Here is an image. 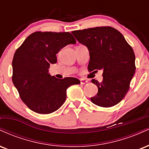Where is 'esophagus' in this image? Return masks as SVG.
Returning <instances> with one entry per match:
<instances>
[{"label":"esophagus","mask_w":149,"mask_h":149,"mask_svg":"<svg viewBox=\"0 0 149 149\" xmlns=\"http://www.w3.org/2000/svg\"><path fill=\"white\" fill-rule=\"evenodd\" d=\"M88 82V80H85V79H83V78H81V79L80 80V83L81 85H84L85 83H87Z\"/></svg>","instance_id":"34e87169"}]
</instances>
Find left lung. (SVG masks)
I'll return each mask as SVG.
<instances>
[{
  "instance_id": "1",
  "label": "left lung",
  "mask_w": 149,
  "mask_h": 149,
  "mask_svg": "<svg viewBox=\"0 0 149 149\" xmlns=\"http://www.w3.org/2000/svg\"><path fill=\"white\" fill-rule=\"evenodd\" d=\"M78 41L88 47L90 52L88 71H103V80L92 83L98 88L93 104L111 107L126 95L134 75L135 55L132 47L120 32L111 26H97L71 32Z\"/></svg>"
}]
</instances>
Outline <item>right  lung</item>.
Returning a JSON list of instances; mask_svg holds the SVG:
<instances>
[{"instance_id":"right-lung-1","label":"right lung","mask_w":149,"mask_h":149,"mask_svg":"<svg viewBox=\"0 0 149 149\" xmlns=\"http://www.w3.org/2000/svg\"><path fill=\"white\" fill-rule=\"evenodd\" d=\"M76 42L69 32L36 31L15 51L12 79L21 100L31 110L40 114L55 111L64 103L67 88L79 84L77 78L58 79L48 73L49 65L57 63L56 54Z\"/></svg>"}]
</instances>
